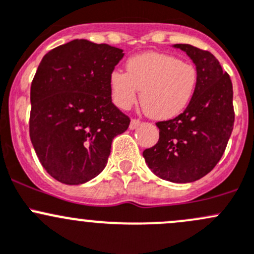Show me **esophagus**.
<instances>
[{
    "label": "esophagus",
    "mask_w": 254,
    "mask_h": 254,
    "mask_svg": "<svg viewBox=\"0 0 254 254\" xmlns=\"http://www.w3.org/2000/svg\"><path fill=\"white\" fill-rule=\"evenodd\" d=\"M140 124H141V122H140L139 119H131V122H130V129L131 130L136 129Z\"/></svg>",
    "instance_id": "esophagus-1"
}]
</instances>
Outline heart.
Returning a JSON list of instances; mask_svg holds the SVG:
<instances>
[{
  "label": "heart",
  "instance_id": "b5f03b06",
  "mask_svg": "<svg viewBox=\"0 0 254 254\" xmlns=\"http://www.w3.org/2000/svg\"><path fill=\"white\" fill-rule=\"evenodd\" d=\"M198 72L193 65L161 53H146L127 61V72L113 71L109 77L114 103L129 109L137 99L143 112L156 120L177 117L195 91Z\"/></svg>",
  "mask_w": 254,
  "mask_h": 254
}]
</instances>
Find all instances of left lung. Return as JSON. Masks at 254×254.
Listing matches in <instances>:
<instances>
[{
    "instance_id": "left-lung-1",
    "label": "left lung",
    "mask_w": 254,
    "mask_h": 254,
    "mask_svg": "<svg viewBox=\"0 0 254 254\" xmlns=\"http://www.w3.org/2000/svg\"><path fill=\"white\" fill-rule=\"evenodd\" d=\"M196 66L198 81L186 111L157 122L160 139L142 156L156 176L173 183H190L206 176L222 157L234 129L232 82L211 53L176 44Z\"/></svg>"
}]
</instances>
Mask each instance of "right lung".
<instances>
[{"label": "right lung", "instance_id": "add662e5", "mask_svg": "<svg viewBox=\"0 0 254 254\" xmlns=\"http://www.w3.org/2000/svg\"><path fill=\"white\" fill-rule=\"evenodd\" d=\"M122 49L76 39L50 50L30 86L29 135L45 171L68 186L106 167L112 141L130 118L112 102L109 77Z\"/></svg>", "mask_w": 254, "mask_h": 254}]
</instances>
